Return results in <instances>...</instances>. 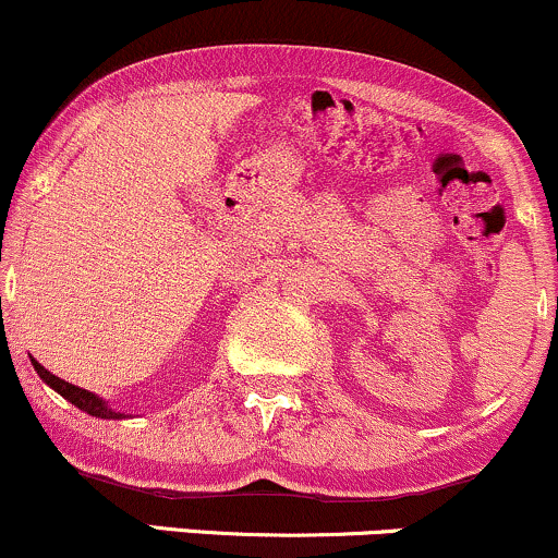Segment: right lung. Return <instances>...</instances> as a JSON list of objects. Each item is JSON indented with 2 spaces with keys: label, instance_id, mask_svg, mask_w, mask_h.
<instances>
[{
  "label": "right lung",
  "instance_id": "1",
  "mask_svg": "<svg viewBox=\"0 0 558 558\" xmlns=\"http://www.w3.org/2000/svg\"><path fill=\"white\" fill-rule=\"evenodd\" d=\"M33 368H36V373L41 376L44 384H49L57 395H62L68 402L75 404L77 410L88 412V415H94V417H104V421H120V417H124L122 412H114L111 408H107V402H104L101 397H96L94 391H85V389H81V386L62 381V378L46 371L41 363H36V360H33Z\"/></svg>",
  "mask_w": 558,
  "mask_h": 558
}]
</instances>
